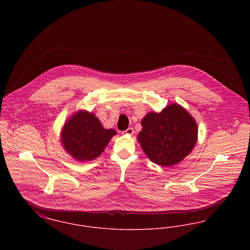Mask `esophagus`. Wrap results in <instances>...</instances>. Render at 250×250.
I'll return each mask as SVG.
<instances>
[{"label": "esophagus", "instance_id": "1", "mask_svg": "<svg viewBox=\"0 0 250 250\" xmlns=\"http://www.w3.org/2000/svg\"><path fill=\"white\" fill-rule=\"evenodd\" d=\"M133 133H134V129L132 127H128L126 130L122 132L123 135H133Z\"/></svg>", "mask_w": 250, "mask_h": 250}]
</instances>
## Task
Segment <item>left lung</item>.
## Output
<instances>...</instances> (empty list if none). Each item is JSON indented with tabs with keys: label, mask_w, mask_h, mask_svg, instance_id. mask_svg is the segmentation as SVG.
Segmentation results:
<instances>
[{
	"label": "left lung",
	"mask_w": 250,
	"mask_h": 250,
	"mask_svg": "<svg viewBox=\"0 0 250 250\" xmlns=\"http://www.w3.org/2000/svg\"><path fill=\"white\" fill-rule=\"evenodd\" d=\"M138 135L144 153L157 165L177 164L188 155L198 139V127L190 114L177 104L161 112H150L142 120Z\"/></svg>",
	"instance_id": "left-lung-1"
}]
</instances>
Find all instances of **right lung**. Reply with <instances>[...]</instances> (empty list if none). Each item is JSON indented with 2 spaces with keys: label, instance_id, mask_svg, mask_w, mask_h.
I'll use <instances>...</instances> for the list:
<instances>
[{
  "label": "right lung",
  "instance_id": "add662e5",
  "mask_svg": "<svg viewBox=\"0 0 250 250\" xmlns=\"http://www.w3.org/2000/svg\"><path fill=\"white\" fill-rule=\"evenodd\" d=\"M114 135L116 131L105 129L95 114L82 110L63 125L61 140L75 159L88 161L99 156Z\"/></svg>",
  "mask_w": 250,
  "mask_h": 250
}]
</instances>
